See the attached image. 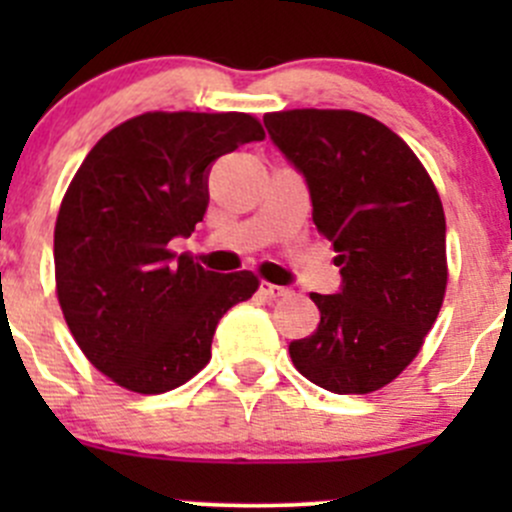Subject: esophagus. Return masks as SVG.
<instances>
[{
	"instance_id": "34e87169",
	"label": "esophagus",
	"mask_w": 512,
	"mask_h": 512,
	"mask_svg": "<svg viewBox=\"0 0 512 512\" xmlns=\"http://www.w3.org/2000/svg\"><path fill=\"white\" fill-rule=\"evenodd\" d=\"M260 292L267 294V297L277 299V297H287L289 289H287V287H280V285H272V282H262Z\"/></svg>"
}]
</instances>
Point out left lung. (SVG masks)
Returning <instances> with one entry per match:
<instances>
[{"mask_svg":"<svg viewBox=\"0 0 512 512\" xmlns=\"http://www.w3.org/2000/svg\"><path fill=\"white\" fill-rule=\"evenodd\" d=\"M272 143L304 178L312 220L334 245L342 285L309 294L317 332L289 344L302 376L369 394L414 361L446 294V218L421 160L356 111L267 113Z\"/></svg>","mask_w":512,"mask_h":512,"instance_id":"obj_1","label":"left lung"}]
</instances>
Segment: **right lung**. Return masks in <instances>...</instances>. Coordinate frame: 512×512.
<instances>
[{
  "label": "right lung",
  "mask_w": 512,
  "mask_h": 512,
  "mask_svg": "<svg viewBox=\"0 0 512 512\" xmlns=\"http://www.w3.org/2000/svg\"><path fill=\"white\" fill-rule=\"evenodd\" d=\"M247 113H143L108 131L54 230L56 294L81 352L123 389L163 394L210 361L218 322L260 282L168 250L208 210L213 163L262 141Z\"/></svg>",
  "instance_id": "add662e5"
}]
</instances>
